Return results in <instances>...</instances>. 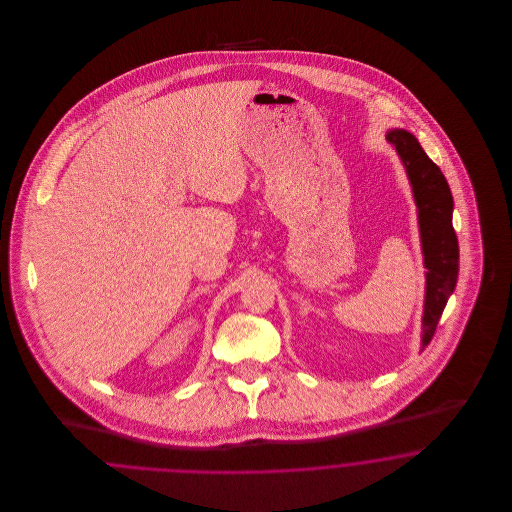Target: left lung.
<instances>
[{"instance_id": "obj_1", "label": "left lung", "mask_w": 512, "mask_h": 512, "mask_svg": "<svg viewBox=\"0 0 512 512\" xmlns=\"http://www.w3.org/2000/svg\"><path fill=\"white\" fill-rule=\"evenodd\" d=\"M386 140L395 147L413 190L420 247L426 268L420 351L430 343L459 276V242L453 230V195L438 165L403 128H391Z\"/></svg>"}]
</instances>
